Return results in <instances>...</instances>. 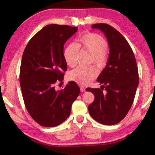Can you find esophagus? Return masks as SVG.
Masks as SVG:
<instances>
[{
  "label": "esophagus",
  "instance_id": "1",
  "mask_svg": "<svg viewBox=\"0 0 155 155\" xmlns=\"http://www.w3.org/2000/svg\"><path fill=\"white\" fill-rule=\"evenodd\" d=\"M80 90H81V92H85V88H84L83 87H80Z\"/></svg>",
  "mask_w": 155,
  "mask_h": 155
}]
</instances>
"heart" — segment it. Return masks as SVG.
<instances>
[{"label":"heart","instance_id":"b5f03b06","mask_svg":"<svg viewBox=\"0 0 155 155\" xmlns=\"http://www.w3.org/2000/svg\"><path fill=\"white\" fill-rule=\"evenodd\" d=\"M79 42L78 45L70 43L64 50V58L68 66H76L80 49L91 54V63H94L100 70L104 69L108 61L107 43L104 37L94 33H85L80 37ZM97 75V71L94 66L78 67L69 73L68 78L78 85H87L96 78Z\"/></svg>","mask_w":155,"mask_h":155}]
</instances>
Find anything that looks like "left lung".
<instances>
[{"label":"left lung","instance_id":"8db88e82","mask_svg":"<svg viewBox=\"0 0 155 155\" xmlns=\"http://www.w3.org/2000/svg\"><path fill=\"white\" fill-rule=\"evenodd\" d=\"M92 28L104 33L109 56L97 79L101 88L86 89L94 94L95 99L88 109L94 120L112 125L122 120L133 105L139 83L138 67L129 44L118 31L104 23L93 25Z\"/></svg>","mask_w":155,"mask_h":155}]
</instances>
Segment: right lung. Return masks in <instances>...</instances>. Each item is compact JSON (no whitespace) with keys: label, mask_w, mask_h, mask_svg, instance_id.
I'll list each match as a JSON object with an SVG mask.
<instances>
[{"label":"right lung","mask_w":155,"mask_h":155,"mask_svg":"<svg viewBox=\"0 0 155 155\" xmlns=\"http://www.w3.org/2000/svg\"><path fill=\"white\" fill-rule=\"evenodd\" d=\"M77 30L67 25L46 26L30 40L23 52L19 77L23 100L31 118L42 126L51 127L64 122L80 93L72 81L62 90L55 88L67 70L64 44Z\"/></svg>","instance_id":"add662e5"}]
</instances>
